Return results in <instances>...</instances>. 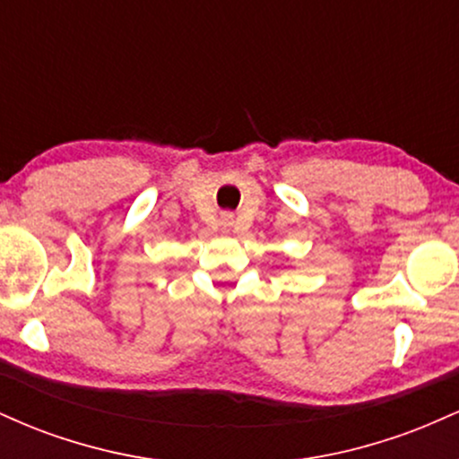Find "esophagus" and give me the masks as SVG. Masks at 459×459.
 <instances>
[{"label":"esophagus","mask_w":459,"mask_h":459,"mask_svg":"<svg viewBox=\"0 0 459 459\" xmlns=\"http://www.w3.org/2000/svg\"><path fill=\"white\" fill-rule=\"evenodd\" d=\"M220 224H222V229H224V230H229L230 226L235 224L233 215H230V213H224V215H222V220H220Z\"/></svg>","instance_id":"1"}]
</instances>
